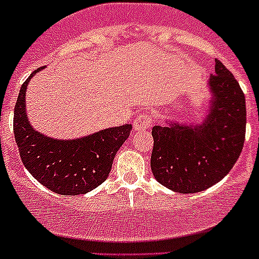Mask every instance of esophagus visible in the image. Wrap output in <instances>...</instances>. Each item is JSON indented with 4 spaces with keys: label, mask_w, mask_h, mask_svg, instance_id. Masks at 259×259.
I'll list each match as a JSON object with an SVG mask.
<instances>
[{
    "label": "esophagus",
    "mask_w": 259,
    "mask_h": 259,
    "mask_svg": "<svg viewBox=\"0 0 259 259\" xmlns=\"http://www.w3.org/2000/svg\"><path fill=\"white\" fill-rule=\"evenodd\" d=\"M152 123L153 115L150 113H148V111H145V113L140 114V115L135 119L134 127L136 131H145V130H148L152 125Z\"/></svg>",
    "instance_id": "esophagus-1"
}]
</instances>
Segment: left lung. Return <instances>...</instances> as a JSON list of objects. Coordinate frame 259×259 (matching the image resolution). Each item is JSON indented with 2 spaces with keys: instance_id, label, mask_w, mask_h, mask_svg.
Instances as JSON below:
<instances>
[{
  "instance_id": "1",
  "label": "left lung",
  "mask_w": 259,
  "mask_h": 259,
  "mask_svg": "<svg viewBox=\"0 0 259 259\" xmlns=\"http://www.w3.org/2000/svg\"><path fill=\"white\" fill-rule=\"evenodd\" d=\"M214 101L202 124L154 125L150 167L162 185L178 193L210 188L227 175L245 141V96L219 59L209 81Z\"/></svg>"
}]
</instances>
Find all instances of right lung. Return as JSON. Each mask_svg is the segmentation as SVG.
Returning <instances> with one entry per match:
<instances>
[{
  "instance_id": "1",
  "label": "right lung",
  "mask_w": 259,
  "mask_h": 259,
  "mask_svg": "<svg viewBox=\"0 0 259 259\" xmlns=\"http://www.w3.org/2000/svg\"><path fill=\"white\" fill-rule=\"evenodd\" d=\"M44 67L22 84L14 107V136L20 158L29 174L50 191L63 196L84 194L106 180L132 125L109 128L77 140H54L35 131L27 120L24 96L31 77Z\"/></svg>"
}]
</instances>
